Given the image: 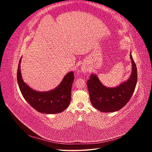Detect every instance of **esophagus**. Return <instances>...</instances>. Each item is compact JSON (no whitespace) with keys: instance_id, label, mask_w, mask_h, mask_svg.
Segmentation results:
<instances>
[{"instance_id":"34e87169","label":"esophagus","mask_w":152,"mask_h":152,"mask_svg":"<svg viewBox=\"0 0 152 152\" xmlns=\"http://www.w3.org/2000/svg\"><path fill=\"white\" fill-rule=\"evenodd\" d=\"M81 69H82V72H83L84 73H85L87 72V71H88V69H87V68L86 66H82Z\"/></svg>"}]
</instances>
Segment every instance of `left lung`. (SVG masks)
<instances>
[{"instance_id":"obj_1","label":"left lung","mask_w":152,"mask_h":152,"mask_svg":"<svg viewBox=\"0 0 152 152\" xmlns=\"http://www.w3.org/2000/svg\"><path fill=\"white\" fill-rule=\"evenodd\" d=\"M132 73L129 79L115 87H107L98 77L91 74L87 81L92 105L102 112H113L122 108L134 93L137 84V73L136 64L131 53Z\"/></svg>"}]
</instances>
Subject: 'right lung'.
<instances>
[{"label": "right lung", "mask_w": 152, "mask_h": 152, "mask_svg": "<svg viewBox=\"0 0 152 152\" xmlns=\"http://www.w3.org/2000/svg\"><path fill=\"white\" fill-rule=\"evenodd\" d=\"M20 59L17 72V80L21 93L25 100L37 111L47 114L58 113L68 107L71 101V91L74 74L73 72L64 77L59 85L47 92L36 91L25 83L22 79Z\"/></svg>", "instance_id": "add662e5"}]
</instances>
